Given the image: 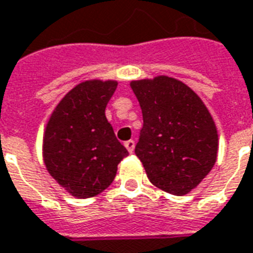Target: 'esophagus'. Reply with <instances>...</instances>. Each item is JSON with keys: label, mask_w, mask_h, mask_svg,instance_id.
Returning a JSON list of instances; mask_svg holds the SVG:
<instances>
[{"label": "esophagus", "mask_w": 253, "mask_h": 253, "mask_svg": "<svg viewBox=\"0 0 253 253\" xmlns=\"http://www.w3.org/2000/svg\"><path fill=\"white\" fill-rule=\"evenodd\" d=\"M125 146H126V149L128 150V153H134V149H135V142L132 141V139L125 142Z\"/></svg>", "instance_id": "esophagus-1"}]
</instances>
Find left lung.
<instances>
[{
  "mask_svg": "<svg viewBox=\"0 0 253 253\" xmlns=\"http://www.w3.org/2000/svg\"><path fill=\"white\" fill-rule=\"evenodd\" d=\"M143 115L135 154L150 182L185 196L216 164L218 135L211 112L193 89L165 75L130 82Z\"/></svg>",
  "mask_w": 253,
  "mask_h": 253,
  "instance_id": "1",
  "label": "left lung"
}]
</instances>
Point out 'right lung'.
Returning <instances> with one entry per match:
<instances>
[{
  "mask_svg": "<svg viewBox=\"0 0 253 253\" xmlns=\"http://www.w3.org/2000/svg\"><path fill=\"white\" fill-rule=\"evenodd\" d=\"M117 80L82 82L56 106L46 122L42 160L56 182L76 198L102 193L128 155L106 118Z\"/></svg>",
  "mask_w": 253,
  "mask_h": 253,
  "instance_id": "add662e5",
  "label": "right lung"
}]
</instances>
